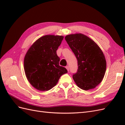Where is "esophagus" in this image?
<instances>
[{
	"instance_id": "obj_1",
	"label": "esophagus",
	"mask_w": 125,
	"mask_h": 125,
	"mask_svg": "<svg viewBox=\"0 0 125 125\" xmlns=\"http://www.w3.org/2000/svg\"><path fill=\"white\" fill-rule=\"evenodd\" d=\"M66 68L67 69V70H68V71H69V67L68 66H66Z\"/></svg>"
}]
</instances>
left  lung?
<instances>
[{
	"mask_svg": "<svg viewBox=\"0 0 125 125\" xmlns=\"http://www.w3.org/2000/svg\"><path fill=\"white\" fill-rule=\"evenodd\" d=\"M65 39L78 60V72L73 75L75 84L85 91L96 88L106 69L103 52L95 42L83 34H71Z\"/></svg>",
	"mask_w": 125,
	"mask_h": 125,
	"instance_id": "8db88e82",
	"label": "left lung"
}]
</instances>
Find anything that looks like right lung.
I'll use <instances>...</instances> for the list:
<instances>
[{
	"instance_id": "right-lung-1",
	"label": "right lung",
	"mask_w": 125,
	"mask_h": 125,
	"mask_svg": "<svg viewBox=\"0 0 125 125\" xmlns=\"http://www.w3.org/2000/svg\"><path fill=\"white\" fill-rule=\"evenodd\" d=\"M63 39L62 35H46L40 37L30 47L24 56V69L30 83L41 91L51 90L60 77L68 73L59 65L56 53Z\"/></svg>"
}]
</instances>
